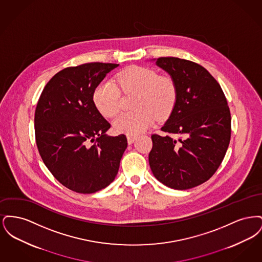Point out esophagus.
<instances>
[{"label": "esophagus", "mask_w": 262, "mask_h": 262, "mask_svg": "<svg viewBox=\"0 0 262 262\" xmlns=\"http://www.w3.org/2000/svg\"><path fill=\"white\" fill-rule=\"evenodd\" d=\"M126 138H127V143H128V144H132V143H134V141L136 140L137 136H134V135H127V136H126Z\"/></svg>", "instance_id": "34e87169"}]
</instances>
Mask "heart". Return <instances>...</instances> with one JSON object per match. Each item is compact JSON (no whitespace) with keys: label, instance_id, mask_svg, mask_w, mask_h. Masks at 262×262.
<instances>
[{"label":"heart","instance_id":"b5f03b06","mask_svg":"<svg viewBox=\"0 0 262 262\" xmlns=\"http://www.w3.org/2000/svg\"><path fill=\"white\" fill-rule=\"evenodd\" d=\"M121 92L136 94L134 112L120 114L113 122L119 133L137 135L153 125L156 118L163 120L173 112L178 100V88L170 75L140 66L128 67L113 80H104L96 86L93 101L100 114L112 118L120 110Z\"/></svg>","mask_w":262,"mask_h":262}]
</instances>
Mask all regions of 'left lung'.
<instances>
[{
    "label": "left lung",
    "mask_w": 262,
    "mask_h": 262,
    "mask_svg": "<svg viewBox=\"0 0 262 262\" xmlns=\"http://www.w3.org/2000/svg\"><path fill=\"white\" fill-rule=\"evenodd\" d=\"M174 78L178 100L165 136L152 135L148 161L155 178L174 189L208 181L224 159L231 138V113L224 92L196 62L174 57L156 60Z\"/></svg>",
    "instance_id": "obj_1"
}]
</instances>
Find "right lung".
<instances>
[{"label":"right lung","mask_w":262,"mask_h":262,"mask_svg":"<svg viewBox=\"0 0 262 262\" xmlns=\"http://www.w3.org/2000/svg\"><path fill=\"white\" fill-rule=\"evenodd\" d=\"M118 63L88 62L54 75L34 116L39 154L52 174L78 193L109 186L127 146L125 135L107 137L111 125L97 110L93 93Z\"/></svg>","instance_id":"1"}]
</instances>
